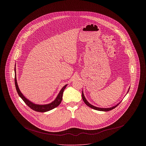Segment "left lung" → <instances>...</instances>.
I'll use <instances>...</instances> for the list:
<instances>
[{
	"label": "left lung",
	"instance_id": "obj_1",
	"mask_svg": "<svg viewBox=\"0 0 146 146\" xmlns=\"http://www.w3.org/2000/svg\"><path fill=\"white\" fill-rule=\"evenodd\" d=\"M129 92V91H128ZM82 98H83V100L84 102H85V104H86L88 106L90 107L91 108L94 109V110H97V111H110L111 110H113L114 108H115L116 107H117L119 104H120V103H119L118 104H117L116 106L113 107H111V108H99V107H95L93 105H91L90 104H89L88 101L86 100V98H85V96L84 95L83 92H82Z\"/></svg>",
	"mask_w": 146,
	"mask_h": 146
}]
</instances>
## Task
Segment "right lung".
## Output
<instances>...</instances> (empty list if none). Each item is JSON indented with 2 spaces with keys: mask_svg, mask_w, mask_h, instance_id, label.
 Here are the masks:
<instances>
[{
  "mask_svg": "<svg viewBox=\"0 0 146 146\" xmlns=\"http://www.w3.org/2000/svg\"><path fill=\"white\" fill-rule=\"evenodd\" d=\"M15 86L16 91L19 95V96L21 97L22 99V100L25 102V103L28 106L29 108H31L32 110H34L35 111H39V112H45V111H49L56 107H57L59 104H61L62 100L63 92L64 90L66 87L67 86V84L65 85L62 89L59 92L58 95H57V97L56 98L55 100L51 102V104H44V105H39V104H36L31 102L29 101L28 100H27L26 97H25L21 93V91L20 90L17 83V80H16V68H15Z\"/></svg>",
  "mask_w": 146,
  "mask_h": 146,
  "instance_id": "add662e5",
  "label": "right lung"
}]
</instances>
